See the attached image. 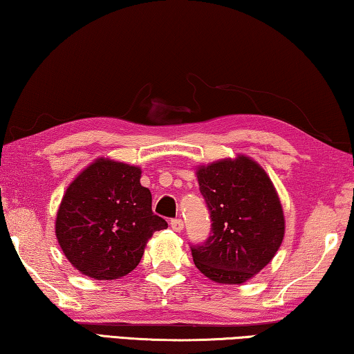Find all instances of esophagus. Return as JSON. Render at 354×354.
<instances>
[{
  "mask_svg": "<svg viewBox=\"0 0 354 354\" xmlns=\"http://www.w3.org/2000/svg\"><path fill=\"white\" fill-rule=\"evenodd\" d=\"M171 227H172V230H176V232H182L183 230V221L180 218L178 219H172L171 221Z\"/></svg>",
  "mask_w": 354,
  "mask_h": 354,
  "instance_id": "1",
  "label": "esophagus"
}]
</instances>
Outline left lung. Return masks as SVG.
Segmentation results:
<instances>
[{
	"label": "left lung",
	"instance_id": "1",
	"mask_svg": "<svg viewBox=\"0 0 354 354\" xmlns=\"http://www.w3.org/2000/svg\"><path fill=\"white\" fill-rule=\"evenodd\" d=\"M212 218V235L191 248L196 268L218 283H245L276 256L286 234L279 194L248 155L196 167Z\"/></svg>",
	"mask_w": 354,
	"mask_h": 354
}]
</instances>
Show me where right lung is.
Here are the masks:
<instances>
[{"label":"right lung","instance_id":"1","mask_svg":"<svg viewBox=\"0 0 354 354\" xmlns=\"http://www.w3.org/2000/svg\"><path fill=\"white\" fill-rule=\"evenodd\" d=\"M141 167L100 156L64 193L55 234L64 256L81 274L113 281L141 262L147 241L167 227L153 215Z\"/></svg>","mask_w":354,"mask_h":354}]
</instances>
